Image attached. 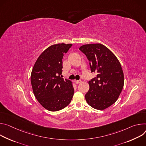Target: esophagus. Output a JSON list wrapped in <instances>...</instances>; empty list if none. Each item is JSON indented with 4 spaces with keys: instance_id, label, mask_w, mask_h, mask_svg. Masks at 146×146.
<instances>
[{
    "instance_id": "1",
    "label": "esophagus",
    "mask_w": 146,
    "mask_h": 146,
    "mask_svg": "<svg viewBox=\"0 0 146 146\" xmlns=\"http://www.w3.org/2000/svg\"><path fill=\"white\" fill-rule=\"evenodd\" d=\"M82 82V81L80 80H75V83L76 84H80Z\"/></svg>"
}]
</instances>
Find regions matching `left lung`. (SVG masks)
Listing matches in <instances>:
<instances>
[{"label": "left lung", "mask_w": 146, "mask_h": 146, "mask_svg": "<svg viewBox=\"0 0 146 146\" xmlns=\"http://www.w3.org/2000/svg\"><path fill=\"white\" fill-rule=\"evenodd\" d=\"M79 49L89 61L91 72L97 73L96 77L89 82L85 99L93 108L104 110L116 102L122 90L124 75L121 64L115 54L102 44H84Z\"/></svg>", "instance_id": "8db88e82"}]
</instances>
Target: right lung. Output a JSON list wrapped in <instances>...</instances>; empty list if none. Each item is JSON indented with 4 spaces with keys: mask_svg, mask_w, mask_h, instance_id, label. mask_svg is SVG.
<instances>
[{
    "mask_svg": "<svg viewBox=\"0 0 146 146\" xmlns=\"http://www.w3.org/2000/svg\"><path fill=\"white\" fill-rule=\"evenodd\" d=\"M72 44H53L44 50L36 60L31 75L34 94L46 110L57 111L67 106L74 93L72 82L60 76L62 57Z\"/></svg>",
    "mask_w": 146,
    "mask_h": 146,
    "instance_id": "right-lung-1",
    "label": "right lung"
}]
</instances>
